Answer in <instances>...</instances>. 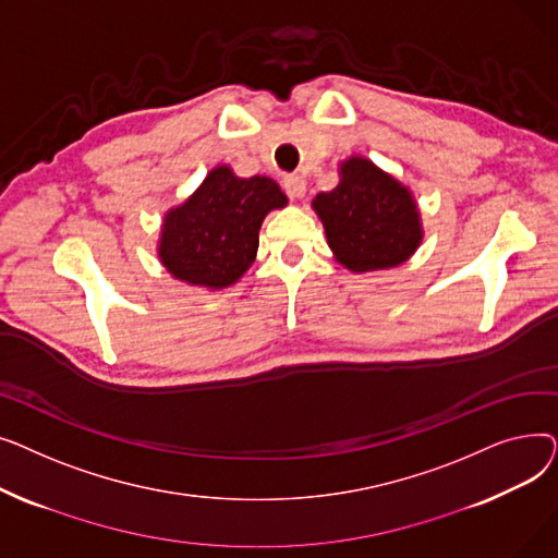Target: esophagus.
<instances>
[{
	"mask_svg": "<svg viewBox=\"0 0 558 558\" xmlns=\"http://www.w3.org/2000/svg\"><path fill=\"white\" fill-rule=\"evenodd\" d=\"M284 192L291 196V198H303L305 192H307V185H305V179L299 173H291V175H284Z\"/></svg>",
	"mask_w": 558,
	"mask_h": 558,
	"instance_id": "1",
	"label": "esophagus"
}]
</instances>
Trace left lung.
Returning <instances> with one entry per match:
<instances>
[{"mask_svg":"<svg viewBox=\"0 0 558 558\" xmlns=\"http://www.w3.org/2000/svg\"><path fill=\"white\" fill-rule=\"evenodd\" d=\"M312 208L335 259L353 274L398 267L425 234L412 190L364 156L341 160L337 187L316 194Z\"/></svg>","mask_w":558,"mask_h":558,"instance_id":"8db88e82","label":"left lung"}]
</instances>
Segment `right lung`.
Here are the masks:
<instances>
[{"label":"right lung","instance_id":"right-lung-1","mask_svg":"<svg viewBox=\"0 0 558 558\" xmlns=\"http://www.w3.org/2000/svg\"><path fill=\"white\" fill-rule=\"evenodd\" d=\"M287 203L269 175L242 179L230 165H217L181 205L167 210L158 259L175 280L226 289L251 269L264 217Z\"/></svg>","mask_w":558,"mask_h":558}]
</instances>
